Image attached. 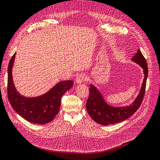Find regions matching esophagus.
Returning <instances> with one entry per match:
<instances>
[{"label": "esophagus", "mask_w": 160, "mask_h": 160, "mask_svg": "<svg viewBox=\"0 0 160 160\" xmlns=\"http://www.w3.org/2000/svg\"><path fill=\"white\" fill-rule=\"evenodd\" d=\"M86 79H87V77L85 76V74H80L77 77L76 83L77 84H81L83 83V81H86Z\"/></svg>", "instance_id": "34e87169"}]
</instances>
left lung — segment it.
Returning a JSON list of instances; mask_svg holds the SVG:
<instances>
[{
    "mask_svg": "<svg viewBox=\"0 0 160 160\" xmlns=\"http://www.w3.org/2000/svg\"><path fill=\"white\" fill-rule=\"evenodd\" d=\"M132 61L136 62L143 69L144 78L139 94L129 105L114 107L109 105L99 90L93 85L90 84L89 95L87 101L86 109L91 118L98 123L109 125L123 122L133 115L141 105L146 91L148 73V65L146 59L139 49L132 57Z\"/></svg>",
    "mask_w": 160,
    "mask_h": 160,
    "instance_id": "obj_1",
    "label": "left lung"
}]
</instances>
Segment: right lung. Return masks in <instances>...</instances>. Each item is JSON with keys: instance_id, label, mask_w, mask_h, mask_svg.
<instances>
[{"instance_id": "add662e5", "label": "right lung", "mask_w": 160, "mask_h": 160, "mask_svg": "<svg viewBox=\"0 0 160 160\" xmlns=\"http://www.w3.org/2000/svg\"><path fill=\"white\" fill-rule=\"evenodd\" d=\"M16 52L8 67V99L12 108L22 118L35 124L51 122L59 113L62 96L73 85L71 80L60 81L47 93L40 96L27 98L18 93L12 79V69Z\"/></svg>"}]
</instances>
